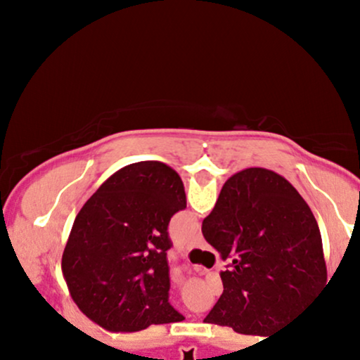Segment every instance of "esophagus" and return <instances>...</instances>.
<instances>
[{"label": "esophagus", "instance_id": "34e87169", "mask_svg": "<svg viewBox=\"0 0 360 360\" xmlns=\"http://www.w3.org/2000/svg\"><path fill=\"white\" fill-rule=\"evenodd\" d=\"M196 247H201V237H200V235H194V237L188 243V249H196Z\"/></svg>", "mask_w": 360, "mask_h": 360}]
</instances>
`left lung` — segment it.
I'll list each match as a JSON object with an SVG mask.
<instances>
[{
    "instance_id": "8db88e82",
    "label": "left lung",
    "mask_w": 360,
    "mask_h": 360,
    "mask_svg": "<svg viewBox=\"0 0 360 360\" xmlns=\"http://www.w3.org/2000/svg\"><path fill=\"white\" fill-rule=\"evenodd\" d=\"M186 208L174 169L143 160L120 169L86 201L62 254L74 303L108 332L183 321L169 303L167 226Z\"/></svg>"
}]
</instances>
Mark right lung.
<instances>
[{"instance_id":"1","label":"right lung","mask_w":360,"mask_h":360,"mask_svg":"<svg viewBox=\"0 0 360 360\" xmlns=\"http://www.w3.org/2000/svg\"><path fill=\"white\" fill-rule=\"evenodd\" d=\"M201 232L223 260L230 259L220 272L223 292L205 323L269 338L328 286L311 210L269 169H243L230 177Z\"/></svg>"}]
</instances>
